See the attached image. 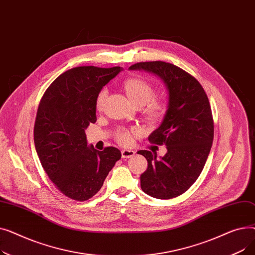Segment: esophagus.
Segmentation results:
<instances>
[{"label":"esophagus","mask_w":255,"mask_h":255,"mask_svg":"<svg viewBox=\"0 0 255 255\" xmlns=\"http://www.w3.org/2000/svg\"><path fill=\"white\" fill-rule=\"evenodd\" d=\"M122 158H131L135 155V152L132 150H122Z\"/></svg>","instance_id":"1"}]
</instances>
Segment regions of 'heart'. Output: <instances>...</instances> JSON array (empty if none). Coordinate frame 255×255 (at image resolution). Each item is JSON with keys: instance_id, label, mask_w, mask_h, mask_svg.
I'll use <instances>...</instances> for the list:
<instances>
[{"instance_id": "b5f03b06", "label": "heart", "mask_w": 255, "mask_h": 255, "mask_svg": "<svg viewBox=\"0 0 255 255\" xmlns=\"http://www.w3.org/2000/svg\"><path fill=\"white\" fill-rule=\"evenodd\" d=\"M124 90L129 100L135 106H142L146 104L145 114L151 121H157L165 113V105L163 102L153 99L155 96V90L153 86L140 77H132L125 80L123 85ZM106 97V90L103 89L99 92L96 99L97 110H101L104 99ZM138 128L132 129H119L117 132V139L123 145L132 143L133 134H137Z\"/></svg>"}]
</instances>
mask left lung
Here are the masks:
<instances>
[{
	"label": "left lung",
	"instance_id": "1",
	"mask_svg": "<svg viewBox=\"0 0 255 255\" xmlns=\"http://www.w3.org/2000/svg\"><path fill=\"white\" fill-rule=\"evenodd\" d=\"M143 70L162 80L168 95L167 110L159 127L149 140L166 145V154L138 151L148 161L141 173L140 187L144 193L159 198L177 197L188 190L202 172L214 137L211 106L207 94L197 80L173 64L155 61L129 67Z\"/></svg>",
	"mask_w": 255,
	"mask_h": 255
}]
</instances>
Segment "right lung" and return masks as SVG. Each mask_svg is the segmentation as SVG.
<instances>
[{
  "instance_id": "right-lung-1",
  "label": "right lung",
  "mask_w": 255,
  "mask_h": 255,
  "mask_svg": "<svg viewBox=\"0 0 255 255\" xmlns=\"http://www.w3.org/2000/svg\"><path fill=\"white\" fill-rule=\"evenodd\" d=\"M122 70V67H75L53 80L40 101L34 127L40 162L57 188L78 202L101 189L122 156L114 146L94 149L85 132L97 120L99 92Z\"/></svg>"
}]
</instances>
